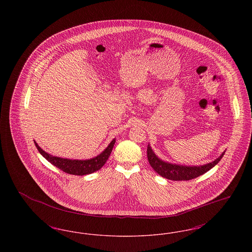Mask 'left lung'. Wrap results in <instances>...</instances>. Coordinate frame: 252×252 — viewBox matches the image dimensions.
Here are the masks:
<instances>
[{"label": "left lung", "mask_w": 252, "mask_h": 252, "mask_svg": "<svg viewBox=\"0 0 252 252\" xmlns=\"http://www.w3.org/2000/svg\"><path fill=\"white\" fill-rule=\"evenodd\" d=\"M224 153L225 152H223V154L219 158H217L216 160L202 166H183L162 161L154 154L150 145L148 144L147 146V158L151 167L153 168L159 176L167 180L178 181L192 180L203 175L220 161L222 157L224 156Z\"/></svg>", "instance_id": "1"}]
</instances>
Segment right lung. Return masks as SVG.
Instances as JSON below:
<instances>
[{
    "instance_id": "1",
    "label": "right lung",
    "mask_w": 252,
    "mask_h": 252,
    "mask_svg": "<svg viewBox=\"0 0 252 252\" xmlns=\"http://www.w3.org/2000/svg\"><path fill=\"white\" fill-rule=\"evenodd\" d=\"M36 145L38 152L44 157L49 162H51L53 165L56 167L62 170L63 172L71 175H77V176H83V175H88L92 174L95 171H98L99 169L106 163L108 160V157L110 155L113 145L115 144V139L111 141V143L108 144V147L98 156L95 158H93L91 159H86V160H77V159H69V158H62L59 157L52 156L45 151H43L36 142Z\"/></svg>"
}]
</instances>
